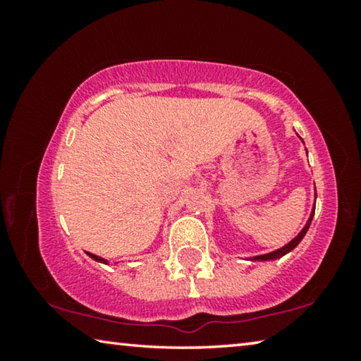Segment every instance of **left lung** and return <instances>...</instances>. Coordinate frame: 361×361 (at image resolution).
I'll list each match as a JSON object with an SVG mask.
<instances>
[{
	"instance_id": "left-lung-1",
	"label": "left lung",
	"mask_w": 361,
	"mask_h": 361,
	"mask_svg": "<svg viewBox=\"0 0 361 361\" xmlns=\"http://www.w3.org/2000/svg\"><path fill=\"white\" fill-rule=\"evenodd\" d=\"M312 218H314V212H312V215H310V218H309V221H307V224L304 226V229L299 232V234L295 237V239H293L290 243H286L285 247H282V248H279V250H276V252H272V253H267V255H261V256H255V258H252L253 261H269V259H277V258H282L283 255H286L288 252H291L293 248H295L299 242L302 240V237L305 235V232H307V229H309V226H310V223H312Z\"/></svg>"
}]
</instances>
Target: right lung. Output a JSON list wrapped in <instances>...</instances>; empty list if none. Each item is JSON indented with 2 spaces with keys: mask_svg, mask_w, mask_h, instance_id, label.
<instances>
[{
  "mask_svg": "<svg viewBox=\"0 0 361 361\" xmlns=\"http://www.w3.org/2000/svg\"><path fill=\"white\" fill-rule=\"evenodd\" d=\"M89 256H90V258H92V259H95V261H99V262H105V264H106V259H103V258H100V256H97V255H92V253H87Z\"/></svg>",
  "mask_w": 361,
  "mask_h": 361,
  "instance_id": "right-lung-1",
  "label": "right lung"
}]
</instances>
